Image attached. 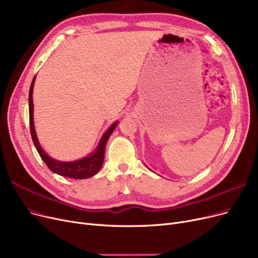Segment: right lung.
I'll use <instances>...</instances> for the list:
<instances>
[{
	"mask_svg": "<svg viewBox=\"0 0 258 258\" xmlns=\"http://www.w3.org/2000/svg\"><path fill=\"white\" fill-rule=\"evenodd\" d=\"M35 80H36V76L33 77L30 88H29V126H30V134H31L33 144H35V147L39 155L41 156L42 160L45 162V164L48 166V169L50 171H52L53 173L58 175H61L63 177H69L74 179H85V178L94 176L100 171V169H101L103 160H104V151H105L106 141L108 137L111 135V133L114 132L115 127L118 124V122H115L114 124L106 131L101 140H100V143L95 153L85 157V158L73 161V162L58 161L50 158V157L47 156V154L43 151L41 145L39 144V141L36 135V131H35V125H33L32 89H33V84H35Z\"/></svg>",
	"mask_w": 258,
	"mask_h": 258,
	"instance_id": "right-lung-1",
	"label": "right lung"
}]
</instances>
